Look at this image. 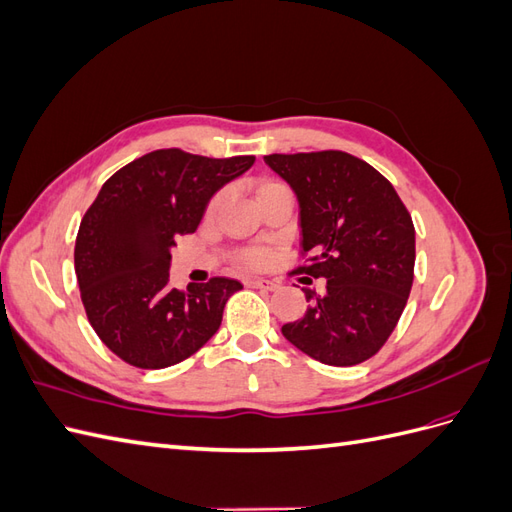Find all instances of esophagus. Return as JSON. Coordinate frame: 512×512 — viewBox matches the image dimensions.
I'll return each mask as SVG.
<instances>
[{"mask_svg":"<svg viewBox=\"0 0 512 512\" xmlns=\"http://www.w3.org/2000/svg\"><path fill=\"white\" fill-rule=\"evenodd\" d=\"M247 286L260 288V290H275V288H277V284H275V282H269V280H258V277H254V280H247Z\"/></svg>","mask_w":512,"mask_h":512,"instance_id":"1","label":"esophagus"}]
</instances>
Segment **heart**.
Returning <instances> with one entry per match:
<instances>
[{"mask_svg": "<svg viewBox=\"0 0 512 512\" xmlns=\"http://www.w3.org/2000/svg\"><path fill=\"white\" fill-rule=\"evenodd\" d=\"M220 200H222V194H218V196H215V198L211 200L209 209H211V211L218 209ZM241 258H243L245 265H250V267H256V269H260V267H265L267 262L271 260V252L267 250V247H252V250L243 252V256H241Z\"/></svg>", "mask_w": 512, "mask_h": 512, "instance_id": "obj_1", "label": "heart"}]
</instances>
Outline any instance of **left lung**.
I'll use <instances>...</instances> for the list:
<instances>
[{"label": "left lung", "instance_id": "1", "mask_svg": "<svg viewBox=\"0 0 512 512\" xmlns=\"http://www.w3.org/2000/svg\"><path fill=\"white\" fill-rule=\"evenodd\" d=\"M269 168L299 200L301 250L294 273L324 277L327 292L284 337L312 359L350 367L371 359L397 327L414 280V224L389 179L346 151L271 153Z\"/></svg>", "mask_w": 512, "mask_h": 512}]
</instances>
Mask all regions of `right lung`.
I'll return each instance as SVG.
<instances>
[{"mask_svg": "<svg viewBox=\"0 0 512 512\" xmlns=\"http://www.w3.org/2000/svg\"><path fill=\"white\" fill-rule=\"evenodd\" d=\"M254 156L205 158L158 149L108 179L83 215L74 271L89 324L121 361L164 369L203 348L222 324L237 280L168 286L170 247L203 220L213 194Z\"/></svg>", "mask_w": 512, "mask_h": 512, "instance_id": "1", "label": "right lung"}]
</instances>
